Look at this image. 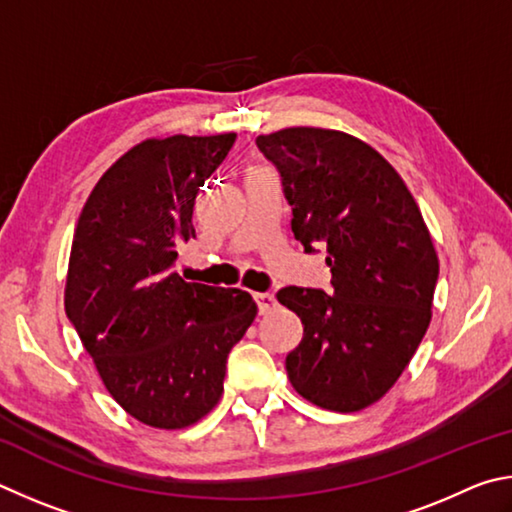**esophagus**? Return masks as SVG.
<instances>
[{
	"label": "esophagus",
	"instance_id": "1",
	"mask_svg": "<svg viewBox=\"0 0 512 512\" xmlns=\"http://www.w3.org/2000/svg\"><path fill=\"white\" fill-rule=\"evenodd\" d=\"M254 299H256V306H258V312H261V315H265V312H270L276 306V299L272 297L270 292H256Z\"/></svg>",
	"mask_w": 512,
	"mask_h": 512
}]
</instances>
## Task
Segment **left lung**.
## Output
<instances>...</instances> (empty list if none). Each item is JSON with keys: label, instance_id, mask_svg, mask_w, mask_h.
<instances>
[{"label": "left lung", "instance_id": "obj_1", "mask_svg": "<svg viewBox=\"0 0 512 512\" xmlns=\"http://www.w3.org/2000/svg\"><path fill=\"white\" fill-rule=\"evenodd\" d=\"M281 175L292 231L306 254L326 245L333 290L283 288L303 339L285 357L292 387L317 407L360 411L378 402L423 342L438 258L409 188L369 143L324 128L256 139Z\"/></svg>", "mask_w": 512, "mask_h": 512}]
</instances>
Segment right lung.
<instances>
[{"mask_svg": "<svg viewBox=\"0 0 512 512\" xmlns=\"http://www.w3.org/2000/svg\"><path fill=\"white\" fill-rule=\"evenodd\" d=\"M236 134L146 139L105 170L71 242L65 310L105 389L139 423L182 429L218 405L249 292L186 283L177 249Z\"/></svg>", "mask_w": 512, "mask_h": 512, "instance_id": "right-lung-1", "label": "right lung"}]
</instances>
